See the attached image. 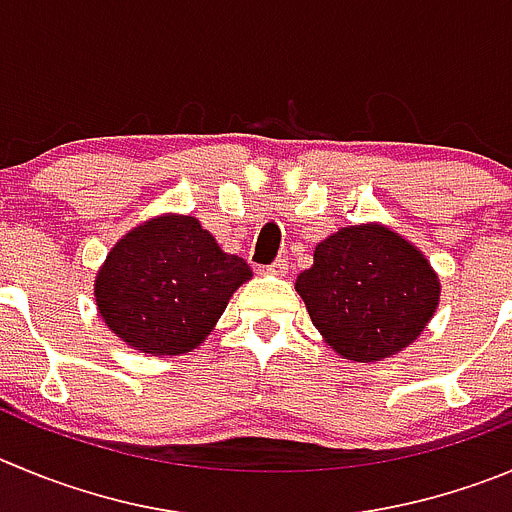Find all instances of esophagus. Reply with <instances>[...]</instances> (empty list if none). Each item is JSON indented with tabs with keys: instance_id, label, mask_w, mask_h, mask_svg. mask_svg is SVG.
<instances>
[{
	"instance_id": "34e87169",
	"label": "esophagus",
	"mask_w": 512,
	"mask_h": 512,
	"mask_svg": "<svg viewBox=\"0 0 512 512\" xmlns=\"http://www.w3.org/2000/svg\"><path fill=\"white\" fill-rule=\"evenodd\" d=\"M265 272H270V275H285V272H288V260L280 257V260H275L272 265H267Z\"/></svg>"
}]
</instances>
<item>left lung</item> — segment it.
Segmentation results:
<instances>
[{"mask_svg": "<svg viewBox=\"0 0 512 512\" xmlns=\"http://www.w3.org/2000/svg\"><path fill=\"white\" fill-rule=\"evenodd\" d=\"M295 290L338 356L376 364L422 336L442 285L417 245L386 224L366 222L318 242Z\"/></svg>", "mask_w": 512, "mask_h": 512, "instance_id": "left-lung-1", "label": "left lung"}]
</instances>
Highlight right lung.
I'll use <instances>...</instances> for the list:
<instances>
[{
	"instance_id": "right-lung-1",
	"label": "right lung",
	"mask_w": 512,
	"mask_h": 512,
	"mask_svg": "<svg viewBox=\"0 0 512 512\" xmlns=\"http://www.w3.org/2000/svg\"><path fill=\"white\" fill-rule=\"evenodd\" d=\"M252 280L189 214H159L126 232L95 272L100 318L126 346L151 356L197 348L234 290Z\"/></svg>"
}]
</instances>
